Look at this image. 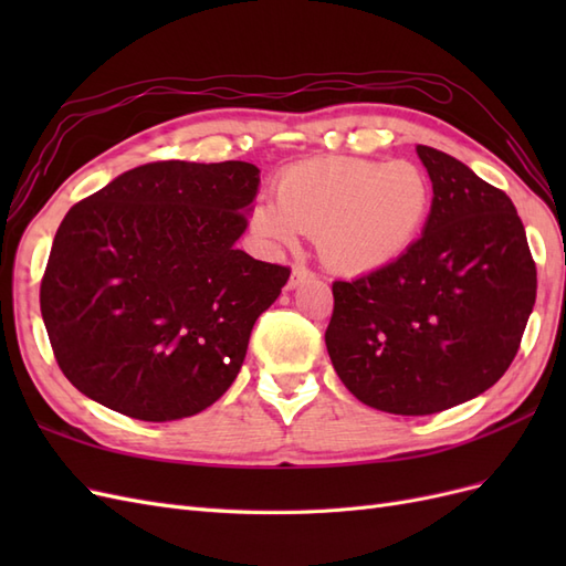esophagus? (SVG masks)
Returning <instances> with one entry per match:
<instances>
[{
	"label": "esophagus",
	"mask_w": 566,
	"mask_h": 566,
	"mask_svg": "<svg viewBox=\"0 0 566 566\" xmlns=\"http://www.w3.org/2000/svg\"><path fill=\"white\" fill-rule=\"evenodd\" d=\"M314 279V273L306 269V266H302V264H295L293 266V271H290V281H287V287L293 290V287H297V285H302V283H306V281H312Z\"/></svg>",
	"instance_id": "obj_1"
}]
</instances>
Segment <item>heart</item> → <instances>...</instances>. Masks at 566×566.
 Segmentation results:
<instances>
[{"label": "heart", "instance_id": "1", "mask_svg": "<svg viewBox=\"0 0 566 566\" xmlns=\"http://www.w3.org/2000/svg\"><path fill=\"white\" fill-rule=\"evenodd\" d=\"M430 205V179L413 163L323 156L285 167L276 202H256L250 221L273 248H295L302 233H316L325 262L361 273L413 248Z\"/></svg>", "mask_w": 566, "mask_h": 566}]
</instances>
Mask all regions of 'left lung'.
<instances>
[{"instance_id": "1", "label": "left lung", "mask_w": 566, "mask_h": 566, "mask_svg": "<svg viewBox=\"0 0 566 566\" xmlns=\"http://www.w3.org/2000/svg\"><path fill=\"white\" fill-rule=\"evenodd\" d=\"M416 150L434 191L422 235L397 262L335 281L325 331L339 380L394 416H432L493 387L536 302L512 200L447 153Z\"/></svg>"}]
</instances>
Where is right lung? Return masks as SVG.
<instances>
[{"label":"right lung","mask_w":566,"mask_h":566,"mask_svg":"<svg viewBox=\"0 0 566 566\" xmlns=\"http://www.w3.org/2000/svg\"><path fill=\"white\" fill-rule=\"evenodd\" d=\"M260 186L250 163L134 167L73 205L40 287L59 368L117 413L167 422L212 406L290 269L235 241Z\"/></svg>","instance_id":"1"}]
</instances>
